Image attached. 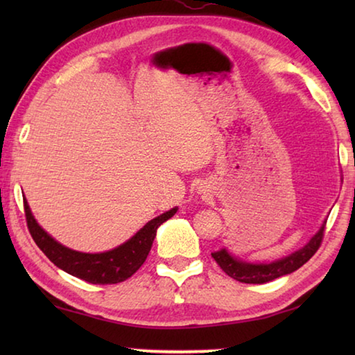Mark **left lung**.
<instances>
[{"label":"left lung","instance_id":"1","mask_svg":"<svg viewBox=\"0 0 355 355\" xmlns=\"http://www.w3.org/2000/svg\"><path fill=\"white\" fill-rule=\"evenodd\" d=\"M326 219L320 227L313 236L309 239V243H305L302 248L291 252L285 257L274 260L271 263H255L248 261L243 258L235 257L227 248H222L218 252H213L211 257L219 264L227 275H230L232 279L243 284H266L282 275L291 274L307 263L311 257L315 255V252L320 249V244L322 241L324 235V227H326Z\"/></svg>","mask_w":355,"mask_h":355}]
</instances>
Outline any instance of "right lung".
Wrapping results in <instances>:
<instances>
[{"mask_svg":"<svg viewBox=\"0 0 355 355\" xmlns=\"http://www.w3.org/2000/svg\"><path fill=\"white\" fill-rule=\"evenodd\" d=\"M23 200H25V213L29 233H31L35 244L39 245V249L59 269L94 285L119 284V282L131 277L142 266V263L146 261L148 252L152 249L158 227L167 219H171L178 209V207H173L169 211L156 216V218L148 220L141 230H137L133 236L127 239L123 244L117 245V248L106 252H97V254H89V252L73 250L56 241L35 220L31 208L28 205L26 197Z\"/></svg>","mask_w":355,"mask_h":355,"instance_id":"right-lung-1","label":"right lung"}]
</instances>
